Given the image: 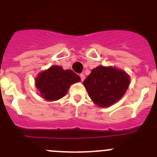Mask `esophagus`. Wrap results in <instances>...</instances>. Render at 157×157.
<instances>
[{"label":"esophagus","instance_id":"esophagus-1","mask_svg":"<svg viewBox=\"0 0 157 157\" xmlns=\"http://www.w3.org/2000/svg\"><path fill=\"white\" fill-rule=\"evenodd\" d=\"M80 79H81V81H83V80H84V79H85V75H84L83 74H80Z\"/></svg>","mask_w":157,"mask_h":157}]
</instances>
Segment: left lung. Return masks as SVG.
<instances>
[{
    "instance_id": "left-lung-1",
    "label": "left lung",
    "mask_w": 157,
    "mask_h": 157,
    "mask_svg": "<svg viewBox=\"0 0 157 157\" xmlns=\"http://www.w3.org/2000/svg\"><path fill=\"white\" fill-rule=\"evenodd\" d=\"M129 83V76L124 70L104 66L93 69L83 82L90 99L101 108L118 101L125 94Z\"/></svg>"
}]
</instances>
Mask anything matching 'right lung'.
<instances>
[{
    "label": "right lung",
    "instance_id": "1",
    "mask_svg": "<svg viewBox=\"0 0 157 157\" xmlns=\"http://www.w3.org/2000/svg\"><path fill=\"white\" fill-rule=\"evenodd\" d=\"M36 87L39 95L49 101H57L67 94L70 85L80 81V77L71 70L52 66L40 72L36 77Z\"/></svg>",
    "mask_w": 157,
    "mask_h": 157
}]
</instances>
